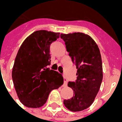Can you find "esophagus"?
Returning <instances> with one entry per match:
<instances>
[{"label":"esophagus","instance_id":"esophagus-1","mask_svg":"<svg viewBox=\"0 0 122 122\" xmlns=\"http://www.w3.org/2000/svg\"><path fill=\"white\" fill-rule=\"evenodd\" d=\"M64 80V83H63V86H66V85H67V80L65 77L64 76L63 78Z\"/></svg>","mask_w":122,"mask_h":122}]
</instances>
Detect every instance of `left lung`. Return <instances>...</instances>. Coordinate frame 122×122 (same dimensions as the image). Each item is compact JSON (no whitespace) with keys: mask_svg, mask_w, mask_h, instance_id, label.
<instances>
[{"mask_svg":"<svg viewBox=\"0 0 122 122\" xmlns=\"http://www.w3.org/2000/svg\"><path fill=\"white\" fill-rule=\"evenodd\" d=\"M60 36L77 69L76 81L68 83L74 95L63 103L69 110L79 112L90 107L99 90L102 80L101 56L97 44L88 35L74 32Z\"/></svg>","mask_w":122,"mask_h":122,"instance_id":"left-lung-1","label":"left lung"}]
</instances>
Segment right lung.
I'll return each instance as SVG.
<instances>
[{"instance_id": "add662e5", "label": "right lung", "mask_w": 122, "mask_h": 122, "mask_svg": "<svg viewBox=\"0 0 122 122\" xmlns=\"http://www.w3.org/2000/svg\"><path fill=\"white\" fill-rule=\"evenodd\" d=\"M59 37V32L36 30L18 50L12 76L17 97L27 107H41L50 93L63 84L61 74L46 67L50 65V44Z\"/></svg>"}]
</instances>
